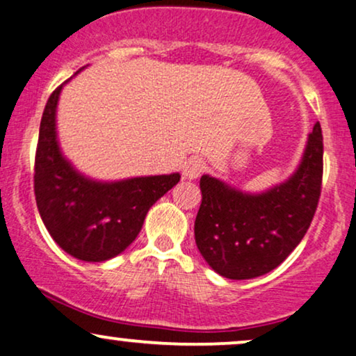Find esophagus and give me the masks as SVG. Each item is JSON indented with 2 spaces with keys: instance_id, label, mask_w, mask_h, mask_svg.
I'll use <instances>...</instances> for the list:
<instances>
[{
  "instance_id": "1",
  "label": "esophagus",
  "mask_w": 356,
  "mask_h": 356,
  "mask_svg": "<svg viewBox=\"0 0 356 356\" xmlns=\"http://www.w3.org/2000/svg\"><path fill=\"white\" fill-rule=\"evenodd\" d=\"M204 171V161L202 158H190V160L185 161L183 165V175L188 179H196Z\"/></svg>"
}]
</instances>
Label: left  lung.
Segmentation results:
<instances>
[{
    "mask_svg": "<svg viewBox=\"0 0 356 356\" xmlns=\"http://www.w3.org/2000/svg\"><path fill=\"white\" fill-rule=\"evenodd\" d=\"M323 177V136L316 123L298 168L286 181L246 193L203 175L195 240L216 273L250 280L275 270L303 240L318 207Z\"/></svg>",
    "mask_w": 356,
    "mask_h": 356,
    "instance_id": "left-lung-1",
    "label": "left lung"
}]
</instances>
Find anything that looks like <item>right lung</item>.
I'll return each mask as SVG.
<instances>
[{
    "label": "right lung",
    "mask_w": 356,
    "mask_h": 356,
    "mask_svg": "<svg viewBox=\"0 0 356 356\" xmlns=\"http://www.w3.org/2000/svg\"><path fill=\"white\" fill-rule=\"evenodd\" d=\"M63 85L46 103L35 160V196L46 229L60 248L83 261H106L128 248L146 213L179 181V173L98 181L61 153L56 108Z\"/></svg>",
    "instance_id": "obj_1"
}]
</instances>
